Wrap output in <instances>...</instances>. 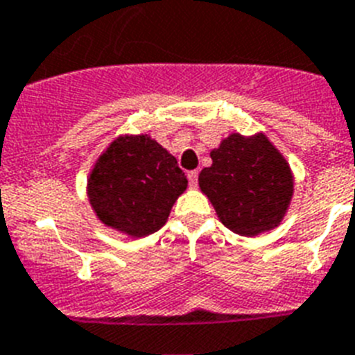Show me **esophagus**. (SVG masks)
<instances>
[{
	"label": "esophagus",
	"instance_id": "1",
	"mask_svg": "<svg viewBox=\"0 0 355 355\" xmlns=\"http://www.w3.org/2000/svg\"><path fill=\"white\" fill-rule=\"evenodd\" d=\"M198 175H199L198 171H190L189 174H187V178H189V184L192 187V189L198 187Z\"/></svg>",
	"mask_w": 355,
	"mask_h": 355
}]
</instances>
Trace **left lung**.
Instances as JSON below:
<instances>
[{"instance_id": "1", "label": "left lung", "mask_w": 355, "mask_h": 355, "mask_svg": "<svg viewBox=\"0 0 355 355\" xmlns=\"http://www.w3.org/2000/svg\"><path fill=\"white\" fill-rule=\"evenodd\" d=\"M210 157L212 165L199 174V189L225 227L254 237L283 221L294 194V175L265 134H230Z\"/></svg>"}]
</instances>
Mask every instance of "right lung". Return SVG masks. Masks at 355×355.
Wrapping results in <instances>:
<instances>
[{
  "label": "right lung",
  "instance_id": "right-lung-1",
  "mask_svg": "<svg viewBox=\"0 0 355 355\" xmlns=\"http://www.w3.org/2000/svg\"><path fill=\"white\" fill-rule=\"evenodd\" d=\"M178 159L150 136H119L96 161L87 196L105 227L130 237L157 232L187 190Z\"/></svg>",
  "mask_w": 355,
  "mask_h": 355
}]
</instances>
